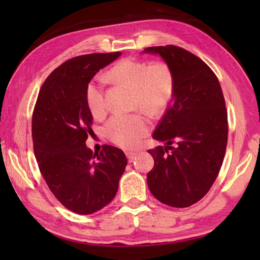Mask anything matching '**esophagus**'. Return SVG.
Masks as SVG:
<instances>
[{
  "label": "esophagus",
  "mask_w": 260,
  "mask_h": 260,
  "mask_svg": "<svg viewBox=\"0 0 260 260\" xmlns=\"http://www.w3.org/2000/svg\"><path fill=\"white\" fill-rule=\"evenodd\" d=\"M126 155H127V158H128V161L132 162L135 159L136 156H138V153H136V152H127Z\"/></svg>",
  "instance_id": "esophagus-1"
}]
</instances>
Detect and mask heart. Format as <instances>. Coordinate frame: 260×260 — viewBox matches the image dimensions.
Segmentation results:
<instances>
[{
    "instance_id": "heart-1",
    "label": "heart",
    "mask_w": 260,
    "mask_h": 260,
    "mask_svg": "<svg viewBox=\"0 0 260 260\" xmlns=\"http://www.w3.org/2000/svg\"><path fill=\"white\" fill-rule=\"evenodd\" d=\"M108 78L133 89L134 109L150 116H159L165 111L174 91V76L171 68L162 61L148 63L136 58H124L108 71ZM85 100L94 117H102L108 105L102 81L91 79L85 88ZM150 129L148 119L141 113L116 114L104 126V134L114 144L133 148Z\"/></svg>"
}]
</instances>
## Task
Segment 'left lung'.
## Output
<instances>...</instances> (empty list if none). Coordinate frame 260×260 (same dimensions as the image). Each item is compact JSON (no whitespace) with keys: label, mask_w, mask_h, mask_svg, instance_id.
I'll return each instance as SVG.
<instances>
[{"label":"left lung","mask_w":260,"mask_h":260,"mask_svg":"<svg viewBox=\"0 0 260 260\" xmlns=\"http://www.w3.org/2000/svg\"><path fill=\"white\" fill-rule=\"evenodd\" d=\"M144 52L159 55L174 76L173 102L152 135L166 146L148 150L155 160L148 187L161 203L187 208L208 193L222 165L228 138L225 99L217 76L200 57L172 45Z\"/></svg>","instance_id":"left-lung-1"}]
</instances>
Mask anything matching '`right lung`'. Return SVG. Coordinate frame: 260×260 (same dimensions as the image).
Wrapping results in <instances>:
<instances>
[{
	"instance_id": "1",
	"label": "right lung",
	"mask_w": 260,
	"mask_h": 260,
	"mask_svg": "<svg viewBox=\"0 0 260 260\" xmlns=\"http://www.w3.org/2000/svg\"><path fill=\"white\" fill-rule=\"evenodd\" d=\"M120 55L88 54L64 61L43 82L34 107L32 138L39 169L56 199L79 214L94 213L114 199L127 165L120 149L104 144L99 153L86 146L93 132L86 85Z\"/></svg>"
}]
</instances>
